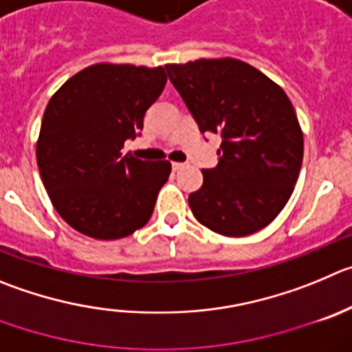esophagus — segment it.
<instances>
[{
	"instance_id": "1",
	"label": "esophagus",
	"mask_w": 352,
	"mask_h": 352,
	"mask_svg": "<svg viewBox=\"0 0 352 352\" xmlns=\"http://www.w3.org/2000/svg\"><path fill=\"white\" fill-rule=\"evenodd\" d=\"M184 166H186V163H179V161H173V163H172V168L175 170V172H179V170H182Z\"/></svg>"
}]
</instances>
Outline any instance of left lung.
<instances>
[{"label": "left lung", "instance_id": "8db88e82", "mask_svg": "<svg viewBox=\"0 0 352 352\" xmlns=\"http://www.w3.org/2000/svg\"><path fill=\"white\" fill-rule=\"evenodd\" d=\"M165 67L201 133L222 137L219 165L203 170V186L189 195L192 215L222 236L261 231L285 208L302 166L304 135L290 98L238 58Z\"/></svg>", "mask_w": 352, "mask_h": 352}]
</instances>
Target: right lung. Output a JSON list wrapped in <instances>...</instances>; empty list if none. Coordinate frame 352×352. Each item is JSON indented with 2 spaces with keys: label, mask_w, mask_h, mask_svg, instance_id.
Here are the masks:
<instances>
[{
  "label": "right lung",
  "mask_w": 352,
  "mask_h": 352,
  "mask_svg": "<svg viewBox=\"0 0 352 352\" xmlns=\"http://www.w3.org/2000/svg\"><path fill=\"white\" fill-rule=\"evenodd\" d=\"M166 85L163 65L94 64L48 102L36 144L39 175L58 215L85 236L120 239L144 228L170 161L121 154Z\"/></svg>",
  "instance_id": "right-lung-1"
}]
</instances>
